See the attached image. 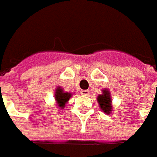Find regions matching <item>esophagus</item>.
<instances>
[{"label":"esophagus","instance_id":"obj_1","mask_svg":"<svg viewBox=\"0 0 157 157\" xmlns=\"http://www.w3.org/2000/svg\"><path fill=\"white\" fill-rule=\"evenodd\" d=\"M81 94L83 96H89L90 95V90H82Z\"/></svg>","mask_w":157,"mask_h":157}]
</instances>
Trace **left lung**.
<instances>
[{"instance_id": "8db88e82", "label": "left lung", "mask_w": 157, "mask_h": 157, "mask_svg": "<svg viewBox=\"0 0 157 157\" xmlns=\"http://www.w3.org/2000/svg\"><path fill=\"white\" fill-rule=\"evenodd\" d=\"M97 98L100 109L106 115H111L113 111L112 110L113 106H112V98L110 91L107 89H104L102 90V94H99Z\"/></svg>"}]
</instances>
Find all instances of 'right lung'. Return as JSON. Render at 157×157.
Wrapping results in <instances>:
<instances>
[{
    "mask_svg": "<svg viewBox=\"0 0 157 157\" xmlns=\"http://www.w3.org/2000/svg\"><path fill=\"white\" fill-rule=\"evenodd\" d=\"M72 93L71 92H67L63 90V88L58 86L57 89L55 90V103L56 106H59V109H62L66 106V104L68 102L71 97H72Z\"/></svg>",
    "mask_w": 157,
    "mask_h": 157,
    "instance_id": "1",
    "label": "right lung"
}]
</instances>
